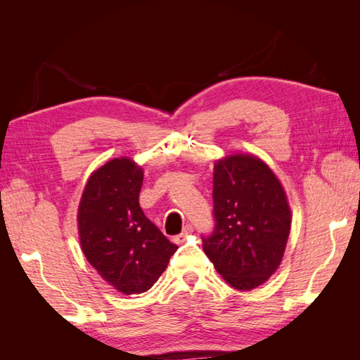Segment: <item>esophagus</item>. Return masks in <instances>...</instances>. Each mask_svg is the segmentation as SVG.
<instances>
[{
    "mask_svg": "<svg viewBox=\"0 0 360 360\" xmlns=\"http://www.w3.org/2000/svg\"><path fill=\"white\" fill-rule=\"evenodd\" d=\"M193 233V226L192 225H186V226H184L183 228V231H181V234L180 236H177L176 238H174V240H176V242H183L184 240V238H186L188 236H191Z\"/></svg>",
    "mask_w": 360,
    "mask_h": 360,
    "instance_id": "34e87169",
    "label": "esophagus"
}]
</instances>
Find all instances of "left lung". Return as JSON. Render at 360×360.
<instances>
[{
  "instance_id": "obj_1",
  "label": "left lung",
  "mask_w": 360,
  "mask_h": 360,
  "mask_svg": "<svg viewBox=\"0 0 360 360\" xmlns=\"http://www.w3.org/2000/svg\"><path fill=\"white\" fill-rule=\"evenodd\" d=\"M216 226L202 249L233 288L250 291L275 274L291 230L284 186L255 155L234 153L214 160Z\"/></svg>"
}]
</instances>
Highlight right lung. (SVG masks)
Listing matches in <instances>:
<instances>
[{
	"mask_svg": "<svg viewBox=\"0 0 360 360\" xmlns=\"http://www.w3.org/2000/svg\"><path fill=\"white\" fill-rule=\"evenodd\" d=\"M143 167L126 156L91 172L78 205L82 252L114 290L141 294L153 287L177 248L139 207Z\"/></svg>",
	"mask_w": 360,
	"mask_h": 360,
	"instance_id": "right-lung-1",
	"label": "right lung"
}]
</instances>
